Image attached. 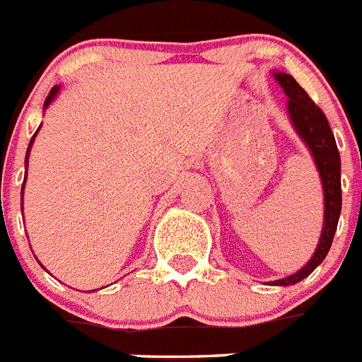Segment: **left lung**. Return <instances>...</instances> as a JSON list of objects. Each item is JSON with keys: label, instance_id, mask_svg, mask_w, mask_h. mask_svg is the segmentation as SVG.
<instances>
[{"label": "left lung", "instance_id": "8db88e82", "mask_svg": "<svg viewBox=\"0 0 362 362\" xmlns=\"http://www.w3.org/2000/svg\"><path fill=\"white\" fill-rule=\"evenodd\" d=\"M277 81L288 95V113L292 119L301 139L310 148L318 167L322 184H324V199H325V216H324V230L320 238L318 247L314 257L308 260L298 273L290 277L275 281V286H288V284L299 283L301 279L308 277L316 269V266L324 262L327 257L331 243H333L337 225H339L340 208H342V187H340V154L337 148V141L327 122V117L318 105L314 104L305 89L296 81L290 74H275Z\"/></svg>", "mask_w": 362, "mask_h": 362}]
</instances>
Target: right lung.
<instances>
[{
	"label": "right lung",
	"instance_id": "1",
	"mask_svg": "<svg viewBox=\"0 0 362 362\" xmlns=\"http://www.w3.org/2000/svg\"><path fill=\"white\" fill-rule=\"evenodd\" d=\"M57 93H59V87H54V89L49 90L48 98H46V102H44V107H48L49 102L55 98V95H57ZM33 141H35V135L31 137V141H29V148H31V145H33ZM29 148H28V154H29ZM25 167H28V156H25ZM22 189H23V186H22Z\"/></svg>",
	"mask_w": 362,
	"mask_h": 362
}]
</instances>
